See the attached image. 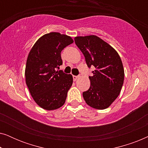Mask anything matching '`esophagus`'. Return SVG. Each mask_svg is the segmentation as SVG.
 Masks as SVG:
<instances>
[{"instance_id":"obj_1","label":"esophagus","mask_w":148,"mask_h":148,"mask_svg":"<svg viewBox=\"0 0 148 148\" xmlns=\"http://www.w3.org/2000/svg\"><path fill=\"white\" fill-rule=\"evenodd\" d=\"M73 80L74 81H76L79 78V76H75V75H73Z\"/></svg>"}]
</instances>
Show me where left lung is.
Listing matches in <instances>:
<instances>
[{
  "mask_svg": "<svg viewBox=\"0 0 148 148\" xmlns=\"http://www.w3.org/2000/svg\"><path fill=\"white\" fill-rule=\"evenodd\" d=\"M75 42L85 56L89 68L94 66L90 76V87L83 96L87 104L103 110L111 105L120 94L124 82V69L118 52L94 35L77 36Z\"/></svg>",
  "mask_w": 148,
  "mask_h": 148,
  "instance_id": "8db88e82",
  "label": "left lung"
}]
</instances>
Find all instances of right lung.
Instances as JSON below:
<instances>
[{
	"instance_id": "right-lung-1",
	"label": "right lung",
	"mask_w": 148,
	"mask_h": 148,
	"mask_svg": "<svg viewBox=\"0 0 148 148\" xmlns=\"http://www.w3.org/2000/svg\"><path fill=\"white\" fill-rule=\"evenodd\" d=\"M73 42L70 36L51 32L40 37L28 54L26 84L36 104L45 110L59 108L65 102L73 77L57 69L62 64L60 52Z\"/></svg>"
}]
</instances>
